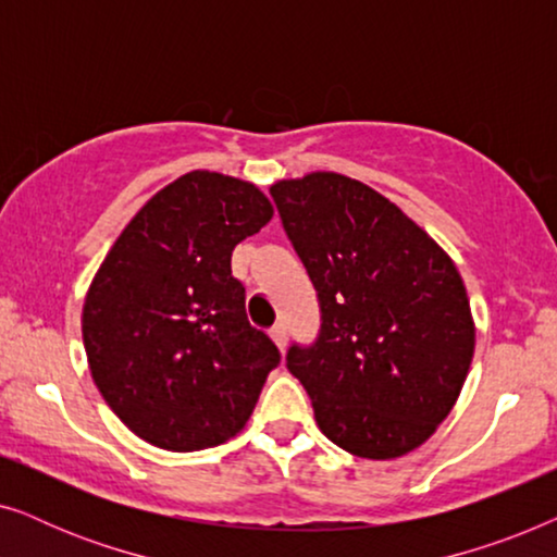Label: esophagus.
Returning <instances> with one entry per match:
<instances>
[{"label": "esophagus", "mask_w": 557, "mask_h": 557, "mask_svg": "<svg viewBox=\"0 0 557 557\" xmlns=\"http://www.w3.org/2000/svg\"><path fill=\"white\" fill-rule=\"evenodd\" d=\"M271 337H273V342H276V345H278V349H286V342H288V330H286V324H284V322H278L276 326H273V330H271Z\"/></svg>", "instance_id": "34e87169"}]
</instances>
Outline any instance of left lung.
I'll list each match as a JSON object with an SVG mask.
<instances>
[{
	"label": "left lung",
	"instance_id": "1",
	"mask_svg": "<svg viewBox=\"0 0 557 557\" xmlns=\"http://www.w3.org/2000/svg\"><path fill=\"white\" fill-rule=\"evenodd\" d=\"M317 288L322 326L286 368L332 444L360 459L413 451L451 413L474 357V319L446 250L362 182L311 172L271 187Z\"/></svg>",
	"mask_w": 557,
	"mask_h": 557
}]
</instances>
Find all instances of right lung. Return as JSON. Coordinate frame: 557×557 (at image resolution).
I'll return each instance as SVG.
<instances>
[{"mask_svg": "<svg viewBox=\"0 0 557 557\" xmlns=\"http://www.w3.org/2000/svg\"><path fill=\"white\" fill-rule=\"evenodd\" d=\"M271 218L256 185L195 170L159 189L103 258L83 345L103 400L147 444L200 451L253 413L281 352L248 322L231 256Z\"/></svg>", "mask_w": 557, "mask_h": 557, "instance_id": "right-lung-1", "label": "right lung"}]
</instances>
